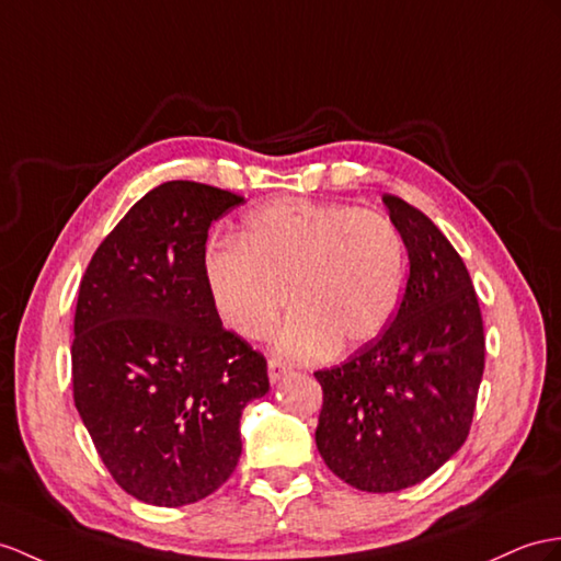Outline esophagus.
<instances>
[{
    "label": "esophagus",
    "instance_id": "obj_1",
    "mask_svg": "<svg viewBox=\"0 0 561 561\" xmlns=\"http://www.w3.org/2000/svg\"><path fill=\"white\" fill-rule=\"evenodd\" d=\"M288 374V366H285L280 359H268V380L271 383H278V380Z\"/></svg>",
    "mask_w": 561,
    "mask_h": 561
}]
</instances>
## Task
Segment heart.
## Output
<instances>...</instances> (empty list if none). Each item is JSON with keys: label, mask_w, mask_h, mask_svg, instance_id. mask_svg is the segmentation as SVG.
<instances>
[{"label": "heart", "mask_w": 561, "mask_h": 561, "mask_svg": "<svg viewBox=\"0 0 561 561\" xmlns=\"http://www.w3.org/2000/svg\"><path fill=\"white\" fill-rule=\"evenodd\" d=\"M204 276L218 317L240 337L276 335L288 359L354 352L386 331L407 278V250L388 216L350 204L276 199L244 218L238 242H216Z\"/></svg>", "instance_id": "obj_1"}]
</instances>
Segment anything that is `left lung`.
Listing matches in <instances>:
<instances>
[{
	"label": "left lung",
	"instance_id": "obj_1",
	"mask_svg": "<svg viewBox=\"0 0 561 561\" xmlns=\"http://www.w3.org/2000/svg\"><path fill=\"white\" fill-rule=\"evenodd\" d=\"M409 256L402 302L386 333L317 371V447L337 478L366 493L426 481L463 445L485 366L483 319L461 256L431 218L383 195Z\"/></svg>",
	"mask_w": 561,
	"mask_h": 561
}]
</instances>
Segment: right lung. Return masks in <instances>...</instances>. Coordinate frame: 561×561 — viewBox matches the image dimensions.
<instances>
[{"label": "right lung", "instance_id": "right-lung-1", "mask_svg": "<svg viewBox=\"0 0 561 561\" xmlns=\"http://www.w3.org/2000/svg\"><path fill=\"white\" fill-rule=\"evenodd\" d=\"M242 202L193 181L149 190L80 280L76 409L114 481L154 507L228 481L242 409L268 392L264 354L221 325L204 276L209 226Z\"/></svg>", "mask_w": 561, "mask_h": 561}]
</instances>
